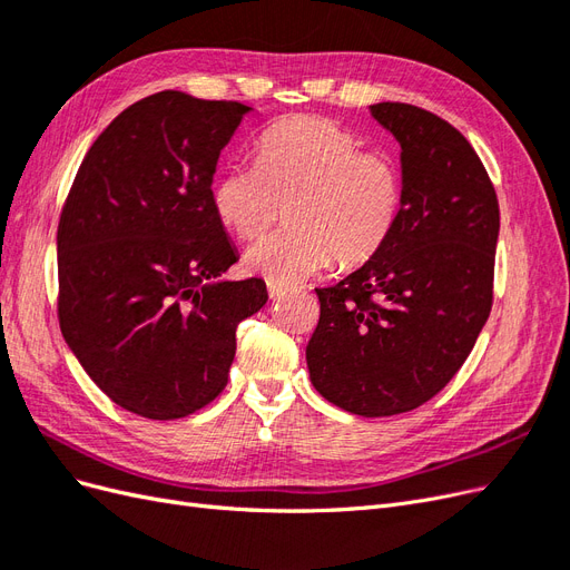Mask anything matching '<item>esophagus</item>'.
<instances>
[{"instance_id":"esophagus-1","label":"esophagus","mask_w":570,"mask_h":570,"mask_svg":"<svg viewBox=\"0 0 570 570\" xmlns=\"http://www.w3.org/2000/svg\"><path fill=\"white\" fill-rule=\"evenodd\" d=\"M285 295H287V287L268 283V297H271V299H283Z\"/></svg>"}]
</instances>
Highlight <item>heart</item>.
<instances>
[{
    "label": "heart",
    "mask_w": 570,
    "mask_h": 570,
    "mask_svg": "<svg viewBox=\"0 0 570 570\" xmlns=\"http://www.w3.org/2000/svg\"><path fill=\"white\" fill-rule=\"evenodd\" d=\"M402 170L387 151H364L331 118L295 116L258 137L256 164H233L212 185V209L243 239L264 235L287 206L289 230L258 239L245 254L249 273L281 287L333 264H366L402 216Z\"/></svg>",
    "instance_id": "b5f03b06"
}]
</instances>
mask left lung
Wrapping results in <instances>:
<instances>
[{
  "label": "left lung",
  "instance_id": "left-lung-1",
  "mask_svg": "<svg viewBox=\"0 0 570 570\" xmlns=\"http://www.w3.org/2000/svg\"><path fill=\"white\" fill-rule=\"evenodd\" d=\"M371 116L402 149V216L364 266L316 289L306 366L327 402L377 419L425 404L471 354L492 308L499 204L446 120L400 101Z\"/></svg>",
  "mask_w": 570,
  "mask_h": 570
}]
</instances>
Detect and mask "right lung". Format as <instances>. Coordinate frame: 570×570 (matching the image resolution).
<instances>
[{
	"label": "right lung",
	"mask_w": 570,
	"mask_h": 570,
	"mask_svg": "<svg viewBox=\"0 0 570 570\" xmlns=\"http://www.w3.org/2000/svg\"><path fill=\"white\" fill-rule=\"evenodd\" d=\"M252 111L178 90L135 101L85 154L63 204V340L92 383L142 419L216 400L237 325L268 299L262 278H223L239 254L212 209L220 149Z\"/></svg>",
	"instance_id": "add662e5"
}]
</instances>
